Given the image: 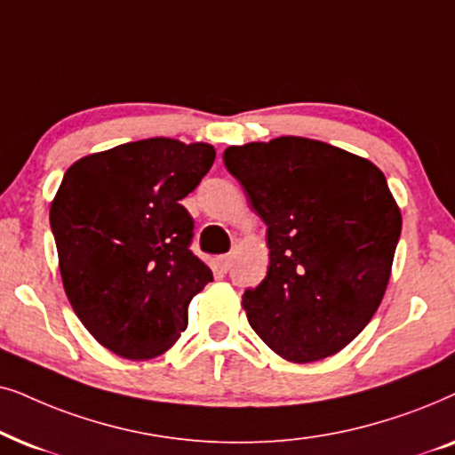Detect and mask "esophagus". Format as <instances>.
I'll return each mask as SVG.
<instances>
[{
  "mask_svg": "<svg viewBox=\"0 0 455 455\" xmlns=\"http://www.w3.org/2000/svg\"><path fill=\"white\" fill-rule=\"evenodd\" d=\"M216 264H218V268H220V272H228V268H231V256H228V253L227 256H220Z\"/></svg>",
  "mask_w": 455,
  "mask_h": 455,
  "instance_id": "obj_1",
  "label": "esophagus"
}]
</instances>
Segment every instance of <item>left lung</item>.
Here are the masks:
<instances>
[{"mask_svg":"<svg viewBox=\"0 0 455 455\" xmlns=\"http://www.w3.org/2000/svg\"><path fill=\"white\" fill-rule=\"evenodd\" d=\"M224 166L266 222L268 275L243 293L259 339L289 362L341 351L387 291L402 212L366 157L306 137L233 145Z\"/></svg>","mask_w":455,"mask_h":455,"instance_id":"obj_1","label":"left lung"}]
</instances>
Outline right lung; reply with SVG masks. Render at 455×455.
I'll return each mask as SVG.
<instances>
[{
  "label": "right lung",
  "instance_id": "add662e5",
  "mask_svg": "<svg viewBox=\"0 0 455 455\" xmlns=\"http://www.w3.org/2000/svg\"><path fill=\"white\" fill-rule=\"evenodd\" d=\"M214 157L210 143L154 137L84 156L64 174L50 208L64 291L84 329L120 358L171 349L212 281L189 250L193 218L180 199Z\"/></svg>",
  "mask_w": 455,
  "mask_h": 455
}]
</instances>
